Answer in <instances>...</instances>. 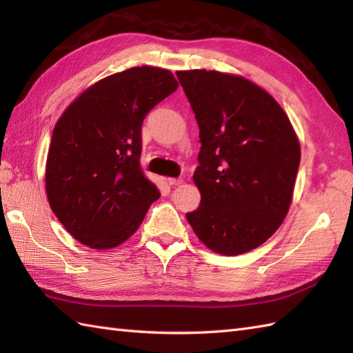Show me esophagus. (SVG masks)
<instances>
[{"label":"esophagus","mask_w":353,"mask_h":353,"mask_svg":"<svg viewBox=\"0 0 353 353\" xmlns=\"http://www.w3.org/2000/svg\"><path fill=\"white\" fill-rule=\"evenodd\" d=\"M170 186H182L183 179H170Z\"/></svg>","instance_id":"1"}]
</instances>
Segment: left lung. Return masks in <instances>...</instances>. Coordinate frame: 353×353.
Instances as JSON below:
<instances>
[{"instance_id":"left-lung-1","label":"left lung","mask_w":353,"mask_h":353,"mask_svg":"<svg viewBox=\"0 0 353 353\" xmlns=\"http://www.w3.org/2000/svg\"><path fill=\"white\" fill-rule=\"evenodd\" d=\"M176 75L200 128L192 176L200 206L186 214L214 252L239 256L272 236L293 199L301 145L288 114L250 79L218 70Z\"/></svg>"}]
</instances>
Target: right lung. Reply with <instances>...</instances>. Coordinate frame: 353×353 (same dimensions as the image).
<instances>
[{
  "instance_id": "1",
  "label": "right lung",
  "mask_w": 353,
  "mask_h": 353,
  "mask_svg": "<svg viewBox=\"0 0 353 353\" xmlns=\"http://www.w3.org/2000/svg\"><path fill=\"white\" fill-rule=\"evenodd\" d=\"M177 87L167 69L130 68L90 85L55 123L46 195L78 242L93 250L117 247L161 196L139 167L141 125Z\"/></svg>"
}]
</instances>
